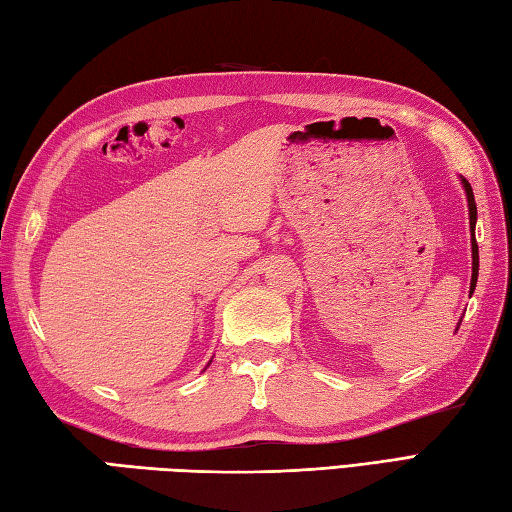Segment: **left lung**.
I'll return each instance as SVG.
<instances>
[{
    "label": "left lung",
    "instance_id": "8db88e82",
    "mask_svg": "<svg viewBox=\"0 0 512 512\" xmlns=\"http://www.w3.org/2000/svg\"><path fill=\"white\" fill-rule=\"evenodd\" d=\"M464 189H466V198H468L470 231H472V281H470V294H472V292H475V285H477V274H479V249H477V240H475L477 205H475V196H472V187H470V182H468V180H464Z\"/></svg>",
    "mask_w": 512,
    "mask_h": 512
}]
</instances>
